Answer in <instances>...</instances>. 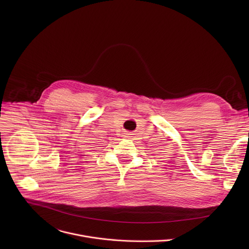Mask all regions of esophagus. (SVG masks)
Wrapping results in <instances>:
<instances>
[{"instance_id":"34e87169","label":"esophagus","mask_w":249,"mask_h":249,"mask_svg":"<svg viewBox=\"0 0 249 249\" xmlns=\"http://www.w3.org/2000/svg\"><path fill=\"white\" fill-rule=\"evenodd\" d=\"M129 135H130V134H129L128 132H127V133H125V138H128V137H130Z\"/></svg>"}]
</instances>
